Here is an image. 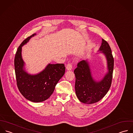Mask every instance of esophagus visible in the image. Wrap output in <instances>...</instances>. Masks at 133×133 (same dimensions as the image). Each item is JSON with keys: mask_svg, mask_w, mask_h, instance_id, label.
Segmentation results:
<instances>
[{"mask_svg": "<svg viewBox=\"0 0 133 133\" xmlns=\"http://www.w3.org/2000/svg\"><path fill=\"white\" fill-rule=\"evenodd\" d=\"M72 66H73V63H69L67 65H66V69L68 70H71L72 69Z\"/></svg>", "mask_w": 133, "mask_h": 133, "instance_id": "esophagus-1", "label": "esophagus"}]
</instances>
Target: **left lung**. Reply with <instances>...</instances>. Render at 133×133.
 <instances>
[{"instance_id":"8db88e82","label":"left lung","mask_w":133,"mask_h":133,"mask_svg":"<svg viewBox=\"0 0 133 133\" xmlns=\"http://www.w3.org/2000/svg\"><path fill=\"white\" fill-rule=\"evenodd\" d=\"M99 50L106 56L108 69L102 81L97 82L93 79L87 61L79 62L74 71L76 77V94L79 100L85 104H93L100 101L107 94L111 85L114 59L109 45L104 39Z\"/></svg>"}]
</instances>
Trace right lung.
Returning a JSON list of instances; mask_svg holds the SVG:
<instances>
[{
    "label": "right lung",
    "mask_w": 133,
    "mask_h": 133,
    "mask_svg": "<svg viewBox=\"0 0 133 133\" xmlns=\"http://www.w3.org/2000/svg\"><path fill=\"white\" fill-rule=\"evenodd\" d=\"M35 35L36 34L27 38L18 47L14 58V68L19 91L26 99L37 103L45 101L52 94L57 84L65 73V68L63 63L49 64L44 70L35 75H29L24 70L22 47Z\"/></svg>",
    "instance_id": "right-lung-1"
}]
</instances>
